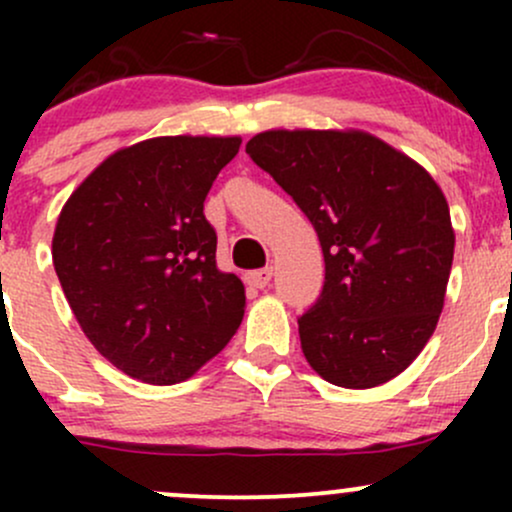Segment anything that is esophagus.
I'll return each mask as SVG.
<instances>
[{
  "mask_svg": "<svg viewBox=\"0 0 512 512\" xmlns=\"http://www.w3.org/2000/svg\"><path fill=\"white\" fill-rule=\"evenodd\" d=\"M272 267H264V269H255V272H250L245 276V281L252 286V289H267L269 281H272Z\"/></svg>",
  "mask_w": 512,
  "mask_h": 512,
  "instance_id": "1",
  "label": "esophagus"
}]
</instances>
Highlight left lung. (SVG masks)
Listing matches in <instances>:
<instances>
[{
  "mask_svg": "<svg viewBox=\"0 0 512 512\" xmlns=\"http://www.w3.org/2000/svg\"><path fill=\"white\" fill-rule=\"evenodd\" d=\"M245 151L320 238L325 286L298 317L308 363L351 390L392 380L431 339L448 289L455 233L436 180L358 129H269Z\"/></svg>",
  "mask_w": 512,
  "mask_h": 512,
  "instance_id": "8db88e82",
  "label": "left lung"
}]
</instances>
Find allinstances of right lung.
I'll use <instances>...</instances> for the list:
<instances>
[{
    "instance_id": "obj_1",
    "label": "right lung",
    "mask_w": 512,
    "mask_h": 512,
    "mask_svg": "<svg viewBox=\"0 0 512 512\" xmlns=\"http://www.w3.org/2000/svg\"><path fill=\"white\" fill-rule=\"evenodd\" d=\"M240 137H156L115 151L62 207L52 262L88 342L149 385L195 375L245 313L204 216Z\"/></svg>"
}]
</instances>
